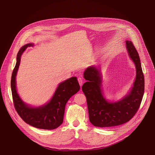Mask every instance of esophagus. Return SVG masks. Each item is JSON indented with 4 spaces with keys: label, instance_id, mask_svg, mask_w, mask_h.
<instances>
[{
    "label": "esophagus",
    "instance_id": "34e87169",
    "mask_svg": "<svg viewBox=\"0 0 155 155\" xmlns=\"http://www.w3.org/2000/svg\"><path fill=\"white\" fill-rule=\"evenodd\" d=\"M78 81L79 83V84L80 86H82V84H83V83L84 82V80H83V78L82 77H78Z\"/></svg>",
    "mask_w": 155,
    "mask_h": 155
}]
</instances>
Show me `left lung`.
I'll return each instance as SVG.
<instances>
[{
    "instance_id": "obj_1",
    "label": "left lung",
    "mask_w": 155,
    "mask_h": 155,
    "mask_svg": "<svg viewBox=\"0 0 155 155\" xmlns=\"http://www.w3.org/2000/svg\"><path fill=\"white\" fill-rule=\"evenodd\" d=\"M130 59L136 68V77L129 93L115 102H108L101 89L100 71L94 66L85 70L83 77L87 80L82 86L87 101L90 121L94 126L104 127L123 124L133 117L140 105L144 94V76L139 54L131 41H126Z\"/></svg>"
}]
</instances>
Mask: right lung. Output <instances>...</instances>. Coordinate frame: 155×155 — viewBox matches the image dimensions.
I'll use <instances>...</instances> for the list:
<instances>
[{
    "mask_svg": "<svg viewBox=\"0 0 155 155\" xmlns=\"http://www.w3.org/2000/svg\"><path fill=\"white\" fill-rule=\"evenodd\" d=\"M34 44L28 43L19 50L15 67L11 78V90L14 106L17 113L27 124L43 129H54L63 122L66 103L80 90L77 77H71L59 84L58 87L49 102L39 107H31L26 105L19 97L16 87V75L19 68L21 56L28 47Z\"/></svg>",
    "mask_w": 155,
    "mask_h": 155,
    "instance_id": "right-lung-1",
    "label": "right lung"
}]
</instances>
